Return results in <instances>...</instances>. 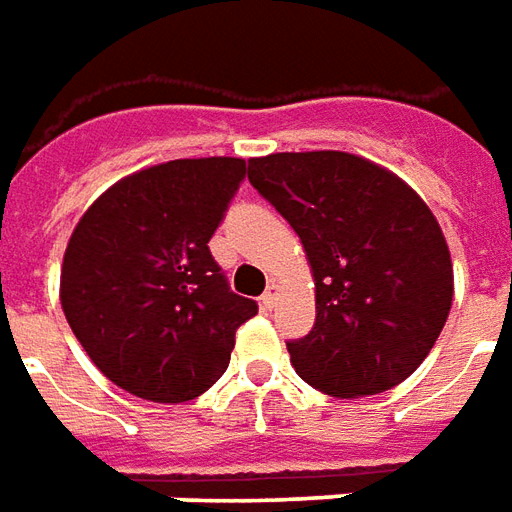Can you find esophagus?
Instances as JSON below:
<instances>
[{
    "label": "esophagus",
    "instance_id": "1",
    "mask_svg": "<svg viewBox=\"0 0 512 512\" xmlns=\"http://www.w3.org/2000/svg\"><path fill=\"white\" fill-rule=\"evenodd\" d=\"M260 304H263L266 310H271V307L277 304V285H274V282H271V285L266 288V293L260 296Z\"/></svg>",
    "mask_w": 512,
    "mask_h": 512
}]
</instances>
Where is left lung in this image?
<instances>
[{
    "label": "left lung",
    "mask_w": 512,
    "mask_h": 512,
    "mask_svg": "<svg viewBox=\"0 0 512 512\" xmlns=\"http://www.w3.org/2000/svg\"><path fill=\"white\" fill-rule=\"evenodd\" d=\"M249 183L299 233L315 277V326L288 343L296 373L332 397L406 381L452 307L450 249L417 191L340 150L252 158Z\"/></svg>",
    "instance_id": "left-lung-1"
}]
</instances>
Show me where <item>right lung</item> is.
Masks as SVG:
<instances>
[{
	"label": "right lung",
	"instance_id": "add662e5",
	"mask_svg": "<svg viewBox=\"0 0 512 512\" xmlns=\"http://www.w3.org/2000/svg\"><path fill=\"white\" fill-rule=\"evenodd\" d=\"M244 178V158L167 161L115 183L76 224L62 310L95 367L131 395L200 397L257 315L208 249Z\"/></svg>",
	"mask_w": 512,
	"mask_h": 512
}]
</instances>
